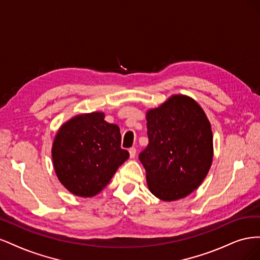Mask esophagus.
<instances>
[{"mask_svg":"<svg viewBox=\"0 0 260 260\" xmlns=\"http://www.w3.org/2000/svg\"><path fill=\"white\" fill-rule=\"evenodd\" d=\"M129 153H130V158H135L136 154H137V149L136 147H131L129 148Z\"/></svg>","mask_w":260,"mask_h":260,"instance_id":"1","label":"esophagus"}]
</instances>
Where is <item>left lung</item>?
Wrapping results in <instances>:
<instances>
[{
    "instance_id": "1",
    "label": "left lung",
    "mask_w": 260,
    "mask_h": 260,
    "mask_svg": "<svg viewBox=\"0 0 260 260\" xmlns=\"http://www.w3.org/2000/svg\"><path fill=\"white\" fill-rule=\"evenodd\" d=\"M148 145L139 159L147 186L156 198L171 202L198 188L212 161V132L202 107L185 95H172L146 114Z\"/></svg>"
}]
</instances>
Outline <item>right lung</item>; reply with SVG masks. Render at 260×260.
Listing matches in <instances>:
<instances>
[{"label": "right lung", "instance_id": "add662e5", "mask_svg": "<svg viewBox=\"0 0 260 260\" xmlns=\"http://www.w3.org/2000/svg\"><path fill=\"white\" fill-rule=\"evenodd\" d=\"M104 113L78 115L59 128L52 147L55 172L69 192L92 198L109 183L129 158L120 129L104 120Z\"/></svg>", "mask_w": 260, "mask_h": 260}]
</instances>
